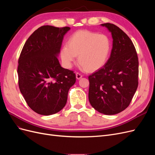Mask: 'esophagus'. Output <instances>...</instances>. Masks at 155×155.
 Instances as JSON below:
<instances>
[{
  "mask_svg": "<svg viewBox=\"0 0 155 155\" xmlns=\"http://www.w3.org/2000/svg\"><path fill=\"white\" fill-rule=\"evenodd\" d=\"M76 76L77 79H80L83 77L82 75H81L80 73H78V72H77V73L76 74Z\"/></svg>",
  "mask_w": 155,
  "mask_h": 155,
  "instance_id": "obj_1",
  "label": "esophagus"
}]
</instances>
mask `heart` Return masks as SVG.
Instances as JSON below:
<instances>
[{
	"mask_svg": "<svg viewBox=\"0 0 155 155\" xmlns=\"http://www.w3.org/2000/svg\"><path fill=\"white\" fill-rule=\"evenodd\" d=\"M111 50V41L105 34L88 30H79L70 35L68 45L62 46L60 58L66 68H70L76 59L81 67L94 71L104 66Z\"/></svg>",
	"mask_w": 155,
	"mask_h": 155,
	"instance_id": "obj_1",
	"label": "heart"
}]
</instances>
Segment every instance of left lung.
I'll return each instance as SVG.
<instances>
[{"label": "left lung", "mask_w": 155, "mask_h": 155, "mask_svg": "<svg viewBox=\"0 0 155 155\" xmlns=\"http://www.w3.org/2000/svg\"><path fill=\"white\" fill-rule=\"evenodd\" d=\"M112 35V48L104 67L88 76V100L100 113L113 115L123 111L138 85V59L132 41L119 27L105 23Z\"/></svg>", "instance_id": "8db88e82"}]
</instances>
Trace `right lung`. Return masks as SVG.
I'll return each mask as SVG.
<instances>
[{
    "label": "right lung",
    "instance_id": "add662e5",
    "mask_svg": "<svg viewBox=\"0 0 155 155\" xmlns=\"http://www.w3.org/2000/svg\"><path fill=\"white\" fill-rule=\"evenodd\" d=\"M70 27L43 26L27 39L18 59V87L26 102L37 114L48 116L65 106L76 74L63 68L58 57Z\"/></svg>",
    "mask_w": 155,
    "mask_h": 155
}]
</instances>
